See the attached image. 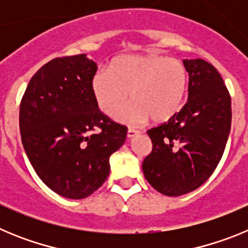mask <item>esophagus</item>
<instances>
[{"label":"esophagus","mask_w":248,"mask_h":248,"mask_svg":"<svg viewBox=\"0 0 248 248\" xmlns=\"http://www.w3.org/2000/svg\"><path fill=\"white\" fill-rule=\"evenodd\" d=\"M140 134V131L137 130V129H133V128H129L128 129V138L130 139V138H134L137 137V135Z\"/></svg>","instance_id":"1"}]
</instances>
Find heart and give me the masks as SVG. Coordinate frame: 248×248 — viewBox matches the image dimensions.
Wrapping results in <instances>:
<instances>
[{"label": "heart", "instance_id": "obj_1", "mask_svg": "<svg viewBox=\"0 0 248 248\" xmlns=\"http://www.w3.org/2000/svg\"><path fill=\"white\" fill-rule=\"evenodd\" d=\"M189 89V71L180 59L157 53L125 54L111 61L109 71H98L92 92L103 113L111 115L130 96L133 102L115 114L128 125L149 118L165 123L183 108Z\"/></svg>", "mask_w": 248, "mask_h": 248}]
</instances>
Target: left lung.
<instances>
[{
    "mask_svg": "<svg viewBox=\"0 0 248 248\" xmlns=\"http://www.w3.org/2000/svg\"><path fill=\"white\" fill-rule=\"evenodd\" d=\"M189 98L181 110L146 133L153 150L143 172L156 191L180 196L205 183L220 163L231 129V97L217 69L203 59H185Z\"/></svg>",
    "mask_w": 248,
    "mask_h": 248,
    "instance_id": "left-lung-1",
    "label": "left lung"
}]
</instances>
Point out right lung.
Returning a JSON list of instances; mask_svg holds the SVG:
<instances>
[{"instance_id": "add662e5", "label": "right lung", "mask_w": 248, "mask_h": 248, "mask_svg": "<svg viewBox=\"0 0 248 248\" xmlns=\"http://www.w3.org/2000/svg\"><path fill=\"white\" fill-rule=\"evenodd\" d=\"M97 69L85 54L52 59L31 78L19 105L22 144L34 171L73 200L104 184L109 157L128 131L98 109L92 92Z\"/></svg>"}]
</instances>
